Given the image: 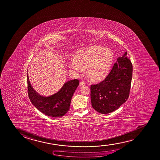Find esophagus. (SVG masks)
Segmentation results:
<instances>
[{"label":"esophagus","instance_id":"34e87169","mask_svg":"<svg viewBox=\"0 0 160 160\" xmlns=\"http://www.w3.org/2000/svg\"><path fill=\"white\" fill-rule=\"evenodd\" d=\"M85 85V83L84 82V81H81L80 82V86H84Z\"/></svg>","mask_w":160,"mask_h":160}]
</instances>
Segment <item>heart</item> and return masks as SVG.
I'll list each match as a JSON object with an SVG mask.
<instances>
[{
	"label": "heart",
	"instance_id": "heart-1",
	"mask_svg": "<svg viewBox=\"0 0 160 160\" xmlns=\"http://www.w3.org/2000/svg\"><path fill=\"white\" fill-rule=\"evenodd\" d=\"M114 58V52L109 48L92 46L79 51L74 55V61L70 63V68L78 72L87 70L89 79L99 81L108 75Z\"/></svg>",
	"mask_w": 160,
	"mask_h": 160
}]
</instances>
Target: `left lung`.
<instances>
[{"label":"left lung","mask_w":160,"mask_h":160,"mask_svg":"<svg viewBox=\"0 0 160 160\" xmlns=\"http://www.w3.org/2000/svg\"><path fill=\"white\" fill-rule=\"evenodd\" d=\"M127 52L118 58L103 81L92 85L90 97L92 108L98 112L108 114L117 110L128 98L133 66Z\"/></svg>","instance_id":"obj_1"}]
</instances>
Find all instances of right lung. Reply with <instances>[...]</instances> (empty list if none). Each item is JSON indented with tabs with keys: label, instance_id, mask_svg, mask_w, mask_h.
<instances>
[{
	"label": "right lung",
	"instance_id": "right-lung-1",
	"mask_svg": "<svg viewBox=\"0 0 160 160\" xmlns=\"http://www.w3.org/2000/svg\"><path fill=\"white\" fill-rule=\"evenodd\" d=\"M28 93L29 99L38 110L51 117H61L69 110L71 99L79 84L74 79L65 82L60 90L50 97H43L34 90L27 73Z\"/></svg>",
	"mask_w": 160,
	"mask_h": 160
}]
</instances>
